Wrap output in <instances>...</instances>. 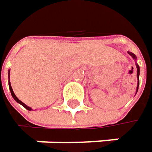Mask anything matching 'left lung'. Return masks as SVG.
<instances>
[{"label": "left lung", "mask_w": 152, "mask_h": 152, "mask_svg": "<svg viewBox=\"0 0 152 152\" xmlns=\"http://www.w3.org/2000/svg\"><path fill=\"white\" fill-rule=\"evenodd\" d=\"M129 54L131 55V56L134 58V59H137V57H136V56L133 54V53H131V52H129ZM137 65V79H138V81H139V73H140V69H139V66H138V64H136ZM138 85H139V82H138V83H137V91L138 90Z\"/></svg>", "instance_id": "1"}]
</instances>
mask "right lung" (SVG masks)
<instances>
[{
  "label": "right lung",
  "mask_w": 152,
  "mask_h": 152,
  "mask_svg": "<svg viewBox=\"0 0 152 152\" xmlns=\"http://www.w3.org/2000/svg\"><path fill=\"white\" fill-rule=\"evenodd\" d=\"M8 76H9V72H8ZM8 82H9V80H8ZM8 85H9V90H10V92H11V95H12V96L14 97V99L17 102V103H19L20 104H21L25 109H27V110H31L32 109L30 108V107H28V106H27L25 104H23L21 101H20L17 97H16V96L15 95V93H14V91H13V90H12V87H11V84H10V83H8Z\"/></svg>",
  "instance_id": "add662e5"
}]
</instances>
